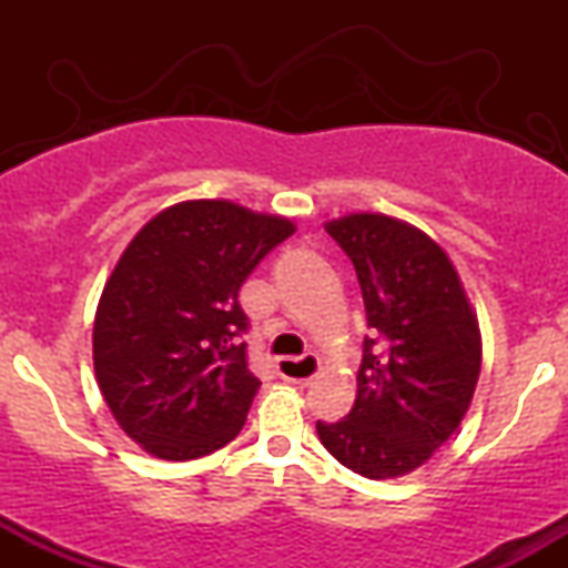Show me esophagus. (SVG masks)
<instances>
[{"mask_svg": "<svg viewBox=\"0 0 568 568\" xmlns=\"http://www.w3.org/2000/svg\"><path fill=\"white\" fill-rule=\"evenodd\" d=\"M321 371V357L315 352H306L302 357H280L277 361V374L283 376L285 382L293 384H310Z\"/></svg>", "mask_w": 568, "mask_h": 568, "instance_id": "1", "label": "esophagus"}]
</instances>
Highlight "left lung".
<instances>
[{"label":"left lung","mask_w":568,"mask_h":568,"mask_svg":"<svg viewBox=\"0 0 568 568\" xmlns=\"http://www.w3.org/2000/svg\"><path fill=\"white\" fill-rule=\"evenodd\" d=\"M325 232L355 266L371 336L355 406L342 422H317V435L352 473L397 478L465 419L480 374L478 321L454 264L416 226L352 213Z\"/></svg>","instance_id":"obj_1"}]
</instances>
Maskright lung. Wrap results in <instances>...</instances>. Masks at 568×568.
Returning <instances> with one entry per match:
<instances>
[{"label": "right lung", "mask_w": 568, "mask_h": 568, "mask_svg": "<svg viewBox=\"0 0 568 568\" xmlns=\"http://www.w3.org/2000/svg\"><path fill=\"white\" fill-rule=\"evenodd\" d=\"M293 232L288 219L192 200L125 247L98 302L93 363L114 419L149 454L200 459L237 438L262 387L237 293Z\"/></svg>", "instance_id": "1"}]
</instances>
